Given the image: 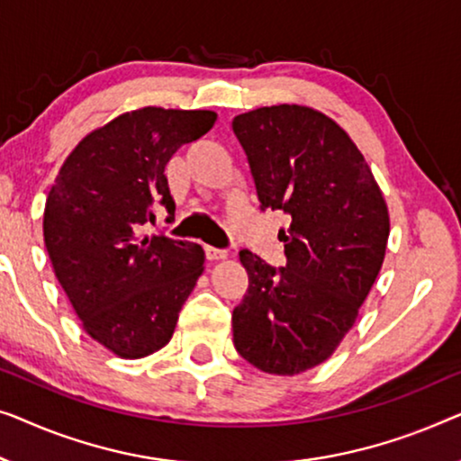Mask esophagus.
<instances>
[{
  "label": "esophagus",
  "instance_id": "1",
  "mask_svg": "<svg viewBox=\"0 0 461 461\" xmlns=\"http://www.w3.org/2000/svg\"><path fill=\"white\" fill-rule=\"evenodd\" d=\"M204 255L209 261H223V258H228V252L212 249V246H204Z\"/></svg>",
  "mask_w": 461,
  "mask_h": 461
}]
</instances>
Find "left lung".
I'll use <instances>...</instances> for the list:
<instances>
[{
  "instance_id": "8db88e82",
  "label": "left lung",
  "mask_w": 461,
  "mask_h": 461,
  "mask_svg": "<svg viewBox=\"0 0 461 461\" xmlns=\"http://www.w3.org/2000/svg\"><path fill=\"white\" fill-rule=\"evenodd\" d=\"M263 209L290 215L280 230L286 267L249 250V290L233 309V345L257 369L294 375L332 357L380 274L391 219L359 148L334 119L298 104L238 114Z\"/></svg>"
}]
</instances>
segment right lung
I'll list each match as a JSON object with an SVG mask.
<instances>
[{
    "label": "right lung",
    "mask_w": 461,
    "mask_h": 461,
    "mask_svg": "<svg viewBox=\"0 0 461 461\" xmlns=\"http://www.w3.org/2000/svg\"><path fill=\"white\" fill-rule=\"evenodd\" d=\"M212 110L146 106L87 133L64 160L43 211L51 267L81 326L121 359L163 348L204 271L200 244L146 236L152 204L171 212L165 167L203 138Z\"/></svg>",
    "instance_id": "1"
}]
</instances>
